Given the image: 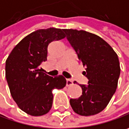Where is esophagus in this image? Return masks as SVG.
Instances as JSON below:
<instances>
[{"mask_svg":"<svg viewBox=\"0 0 129 129\" xmlns=\"http://www.w3.org/2000/svg\"><path fill=\"white\" fill-rule=\"evenodd\" d=\"M73 84V81L70 79H66V86L69 87V86H71Z\"/></svg>","mask_w":129,"mask_h":129,"instance_id":"34e87169","label":"esophagus"}]
</instances>
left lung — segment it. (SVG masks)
<instances>
[{
    "mask_svg": "<svg viewBox=\"0 0 129 129\" xmlns=\"http://www.w3.org/2000/svg\"><path fill=\"white\" fill-rule=\"evenodd\" d=\"M63 31L86 68L83 74L88 78V84H79L82 95L70 99L71 107L81 116L97 114L107 107L116 92L120 75L118 56L107 42L95 34L72 29Z\"/></svg>",
    "mask_w": 129,
    "mask_h": 129,
    "instance_id": "left-lung-1",
    "label": "left lung"
}]
</instances>
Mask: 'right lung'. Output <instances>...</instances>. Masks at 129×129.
Wrapping results in <instances>:
<instances>
[{
  "label": "right lung",
  "instance_id": "obj_1",
  "mask_svg": "<svg viewBox=\"0 0 129 129\" xmlns=\"http://www.w3.org/2000/svg\"><path fill=\"white\" fill-rule=\"evenodd\" d=\"M66 37L63 29L37 30L22 39L6 60V78L13 100L18 108L31 116H42L52 107L54 89H63V75L51 77L40 64L47 60L48 46L54 40Z\"/></svg>",
  "mask_w": 129,
  "mask_h": 129
}]
</instances>
